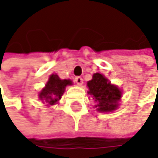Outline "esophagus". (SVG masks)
Returning <instances> with one entry per match:
<instances>
[{
  "label": "esophagus",
  "mask_w": 158,
  "mask_h": 158,
  "mask_svg": "<svg viewBox=\"0 0 158 158\" xmlns=\"http://www.w3.org/2000/svg\"><path fill=\"white\" fill-rule=\"evenodd\" d=\"M75 81H76V83H77L79 86H81V85L83 84V79H82L81 77H76V78H75Z\"/></svg>",
  "instance_id": "1"
}]
</instances>
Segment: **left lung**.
<instances>
[{
    "instance_id": "obj_1",
    "label": "left lung",
    "mask_w": 158,
    "mask_h": 158,
    "mask_svg": "<svg viewBox=\"0 0 158 158\" xmlns=\"http://www.w3.org/2000/svg\"><path fill=\"white\" fill-rule=\"evenodd\" d=\"M88 94L94 100V108L101 112H110L116 110L122 98V90L112 85L109 79L100 73H95L92 79L87 82Z\"/></svg>"
}]
</instances>
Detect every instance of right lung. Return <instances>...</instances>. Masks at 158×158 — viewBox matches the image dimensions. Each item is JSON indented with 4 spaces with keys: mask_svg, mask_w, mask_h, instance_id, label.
Masks as SVG:
<instances>
[{
    "mask_svg": "<svg viewBox=\"0 0 158 158\" xmlns=\"http://www.w3.org/2000/svg\"><path fill=\"white\" fill-rule=\"evenodd\" d=\"M69 85H72L70 79H60L56 74H52L49 77L46 87L39 93L40 101L48 107L57 104L66 87Z\"/></svg>",
    "mask_w": 158,
    "mask_h": 158,
    "instance_id": "1",
    "label": "right lung"
}]
</instances>
